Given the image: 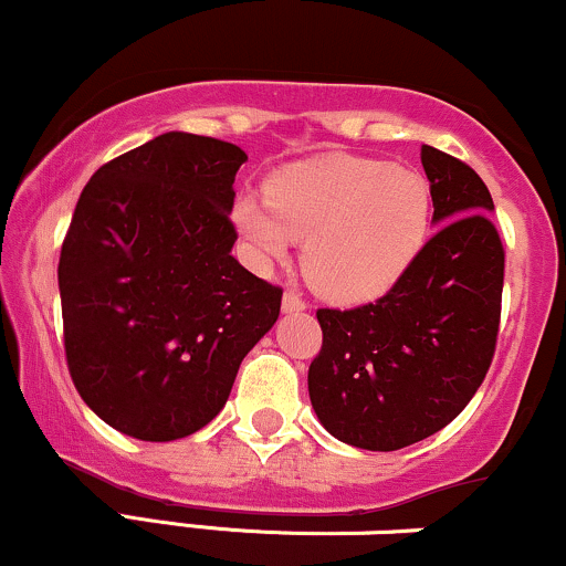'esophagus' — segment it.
Listing matches in <instances>:
<instances>
[{
  "mask_svg": "<svg viewBox=\"0 0 566 566\" xmlns=\"http://www.w3.org/2000/svg\"><path fill=\"white\" fill-rule=\"evenodd\" d=\"M307 307V302H304L302 296L296 294V291H285L283 294V312H302Z\"/></svg>",
  "mask_w": 566,
  "mask_h": 566,
  "instance_id": "esophagus-1",
  "label": "esophagus"
}]
</instances>
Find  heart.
Segmentation results:
<instances>
[{"mask_svg":"<svg viewBox=\"0 0 566 566\" xmlns=\"http://www.w3.org/2000/svg\"><path fill=\"white\" fill-rule=\"evenodd\" d=\"M232 217L262 262L304 241L302 270L323 296L368 302L387 294L427 243L431 190L416 169L331 153L283 169L268 198H241Z\"/></svg>","mask_w":566,"mask_h":566,"instance_id":"obj_1","label":"heart"}]
</instances>
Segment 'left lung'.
Here are the masks:
<instances>
[{
	"label": "left lung",
	"mask_w": 566,
	"mask_h": 566,
	"mask_svg": "<svg viewBox=\"0 0 566 566\" xmlns=\"http://www.w3.org/2000/svg\"><path fill=\"white\" fill-rule=\"evenodd\" d=\"M421 164L442 228L381 298L317 310L323 347L307 374L323 427L381 453L427 440L467 408L501 328L506 251L493 196L461 158L421 145Z\"/></svg>",
	"instance_id": "8db88e82"
}]
</instances>
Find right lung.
Masks as SVG:
<instances>
[{
	"label": "right lung",
	"instance_id": "add662e5",
	"mask_svg": "<svg viewBox=\"0 0 566 566\" xmlns=\"http://www.w3.org/2000/svg\"><path fill=\"white\" fill-rule=\"evenodd\" d=\"M243 161L232 143L166 132L99 166L78 196L57 262L65 363L122 434L203 429L281 315V285L230 254Z\"/></svg>",
	"mask_w": 566,
	"mask_h": 566
}]
</instances>
